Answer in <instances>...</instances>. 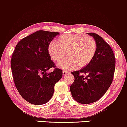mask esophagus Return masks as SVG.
I'll use <instances>...</instances> for the list:
<instances>
[{
  "mask_svg": "<svg viewBox=\"0 0 127 127\" xmlns=\"http://www.w3.org/2000/svg\"><path fill=\"white\" fill-rule=\"evenodd\" d=\"M69 72H68V71H67V70H63V75L64 76H65V75H67L68 73H69Z\"/></svg>",
  "mask_w": 127,
  "mask_h": 127,
  "instance_id": "esophagus-1",
  "label": "esophagus"
}]
</instances>
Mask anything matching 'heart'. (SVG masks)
<instances>
[{"mask_svg": "<svg viewBox=\"0 0 127 127\" xmlns=\"http://www.w3.org/2000/svg\"><path fill=\"white\" fill-rule=\"evenodd\" d=\"M97 43L93 37L82 34H67L53 40L48 47L52 60L59 62L65 55L68 57L57 64L59 68L70 70L82 68L91 62L97 51Z\"/></svg>", "mask_w": 127, "mask_h": 127, "instance_id": "obj_1", "label": "heart"}]
</instances>
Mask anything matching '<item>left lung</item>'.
Segmentation results:
<instances>
[{
	"mask_svg": "<svg viewBox=\"0 0 127 127\" xmlns=\"http://www.w3.org/2000/svg\"><path fill=\"white\" fill-rule=\"evenodd\" d=\"M87 34L95 40L97 51L85 67L72 72L75 81L70 87L73 98L81 104L94 103L104 95L113 81L116 62L111 47L101 36Z\"/></svg>",
	"mask_w": 127,
	"mask_h": 127,
	"instance_id": "8db88e82",
	"label": "left lung"
}]
</instances>
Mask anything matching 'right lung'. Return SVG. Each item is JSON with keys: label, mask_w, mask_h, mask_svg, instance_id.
<instances>
[{"label": "right lung", "mask_w": 127, "mask_h": 127, "mask_svg": "<svg viewBox=\"0 0 127 127\" xmlns=\"http://www.w3.org/2000/svg\"><path fill=\"white\" fill-rule=\"evenodd\" d=\"M59 32L39 30L22 39L16 45L11 60L15 85L24 100L40 105L47 103L54 94L55 84L63 76L48 52V47ZM54 67L53 72L46 71Z\"/></svg>", "instance_id": "1"}]
</instances>
